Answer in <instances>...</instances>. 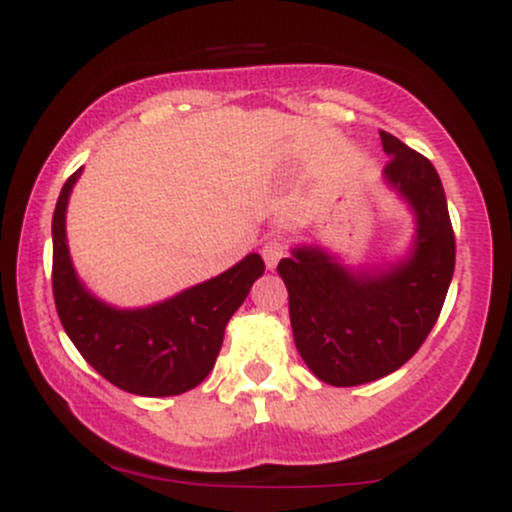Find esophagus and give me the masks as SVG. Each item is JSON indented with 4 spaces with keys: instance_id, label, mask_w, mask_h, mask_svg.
I'll use <instances>...</instances> for the list:
<instances>
[{
    "instance_id": "1",
    "label": "esophagus",
    "mask_w": 512,
    "mask_h": 512,
    "mask_svg": "<svg viewBox=\"0 0 512 512\" xmlns=\"http://www.w3.org/2000/svg\"><path fill=\"white\" fill-rule=\"evenodd\" d=\"M284 238L281 236H274L269 238L267 243L262 245V257H264V264H267V269H274L276 264H279L281 257H284Z\"/></svg>"
}]
</instances>
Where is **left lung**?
<instances>
[{"mask_svg": "<svg viewBox=\"0 0 512 512\" xmlns=\"http://www.w3.org/2000/svg\"><path fill=\"white\" fill-rule=\"evenodd\" d=\"M385 185L407 204V252L373 267H349L317 243L293 245L276 267L289 291L293 342L315 378L354 387L395 373L436 325L455 272L443 182L433 163L380 132Z\"/></svg>", "mask_w": 512, "mask_h": 512, "instance_id": "1", "label": "left lung"}]
</instances>
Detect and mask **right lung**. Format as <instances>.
Instances as JSON below:
<instances>
[{
    "label": "right lung",
    "instance_id": "add662e5",
    "mask_svg": "<svg viewBox=\"0 0 512 512\" xmlns=\"http://www.w3.org/2000/svg\"><path fill=\"white\" fill-rule=\"evenodd\" d=\"M81 168L64 182L52 216V293L64 332L108 383L139 397L182 395L214 368L223 334L264 262L245 255L219 276L142 308H117L76 274L67 245V204Z\"/></svg>",
    "mask_w": 512,
    "mask_h": 512
}]
</instances>
